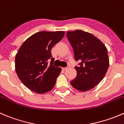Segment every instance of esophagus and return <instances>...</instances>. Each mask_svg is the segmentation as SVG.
Here are the masks:
<instances>
[{"label":"esophagus","instance_id":"34e87169","mask_svg":"<svg viewBox=\"0 0 124 124\" xmlns=\"http://www.w3.org/2000/svg\"><path fill=\"white\" fill-rule=\"evenodd\" d=\"M68 68V67H64V68H62V70H64V71H65V70H67Z\"/></svg>","mask_w":124,"mask_h":124}]
</instances>
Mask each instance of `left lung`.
Returning <instances> with one entry per match:
<instances>
[{"label":"left lung","instance_id":"obj_1","mask_svg":"<svg viewBox=\"0 0 124 124\" xmlns=\"http://www.w3.org/2000/svg\"><path fill=\"white\" fill-rule=\"evenodd\" d=\"M67 37L74 51L77 76L71 81L76 90L86 91L93 88L105 76L109 66L107 49L94 35L82 31H68Z\"/></svg>","mask_w":124,"mask_h":124}]
</instances>
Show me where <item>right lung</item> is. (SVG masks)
I'll list each match as a JSON object with an SVG mask.
<instances>
[{"instance_id": "right-lung-1", "label": "right lung", "mask_w": 124, "mask_h": 124, "mask_svg": "<svg viewBox=\"0 0 124 124\" xmlns=\"http://www.w3.org/2000/svg\"><path fill=\"white\" fill-rule=\"evenodd\" d=\"M64 34L65 32L61 31L38 32L20 46L15 57L16 71L28 88L42 94L54 87L62 69L53 65L54 59L51 50Z\"/></svg>"}]
</instances>
